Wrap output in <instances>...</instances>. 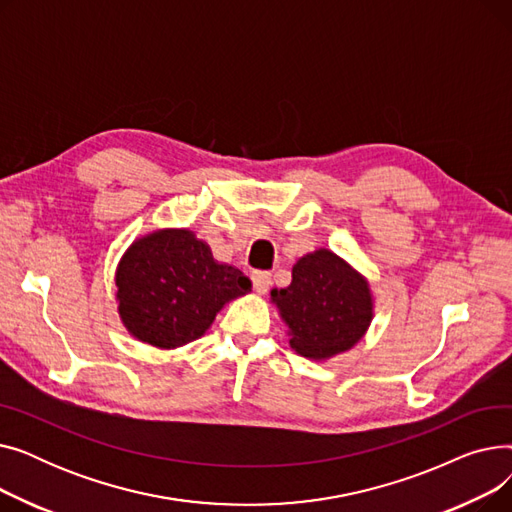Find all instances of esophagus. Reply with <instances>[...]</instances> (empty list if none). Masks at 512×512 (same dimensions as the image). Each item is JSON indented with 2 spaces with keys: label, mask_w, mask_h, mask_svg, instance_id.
I'll return each instance as SVG.
<instances>
[{
  "label": "esophagus",
  "mask_w": 512,
  "mask_h": 512,
  "mask_svg": "<svg viewBox=\"0 0 512 512\" xmlns=\"http://www.w3.org/2000/svg\"><path fill=\"white\" fill-rule=\"evenodd\" d=\"M251 280H253V288H255L259 294H265L267 288H270V284H272V274H270V272L257 270V272L251 274Z\"/></svg>",
  "instance_id": "esophagus-1"
}]
</instances>
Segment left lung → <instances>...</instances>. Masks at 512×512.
<instances>
[{
  "label": "left lung",
  "instance_id": "left-lung-1",
  "mask_svg": "<svg viewBox=\"0 0 512 512\" xmlns=\"http://www.w3.org/2000/svg\"><path fill=\"white\" fill-rule=\"evenodd\" d=\"M272 299L303 357L328 359L351 348L371 321L367 282L332 251L319 249L292 267V282Z\"/></svg>",
  "mask_w": 512,
  "mask_h": 512
}]
</instances>
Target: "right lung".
Here are the masks:
<instances>
[{"label":"right lung","instance_id":"obj_1","mask_svg":"<svg viewBox=\"0 0 512 512\" xmlns=\"http://www.w3.org/2000/svg\"><path fill=\"white\" fill-rule=\"evenodd\" d=\"M120 315L147 344L174 348L199 338L226 301L249 292L240 270L215 263L188 230H161L134 242L120 261Z\"/></svg>","mask_w":512,"mask_h":512}]
</instances>
